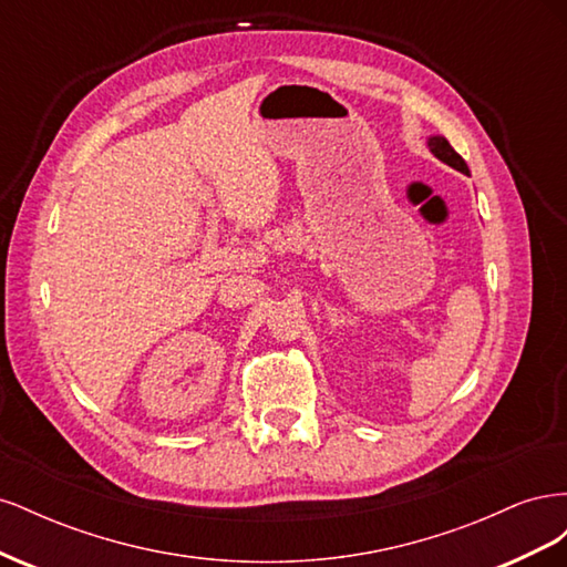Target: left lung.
Listing matches in <instances>:
<instances>
[{
  "instance_id": "1",
  "label": "left lung",
  "mask_w": 567,
  "mask_h": 567,
  "mask_svg": "<svg viewBox=\"0 0 567 567\" xmlns=\"http://www.w3.org/2000/svg\"><path fill=\"white\" fill-rule=\"evenodd\" d=\"M427 148L433 151V156L435 158H440L442 163H447L450 167H454V169H458V173H463V175H468V165H466V161H463L458 153L452 148V144L444 140V136H431V140H427Z\"/></svg>"
}]
</instances>
